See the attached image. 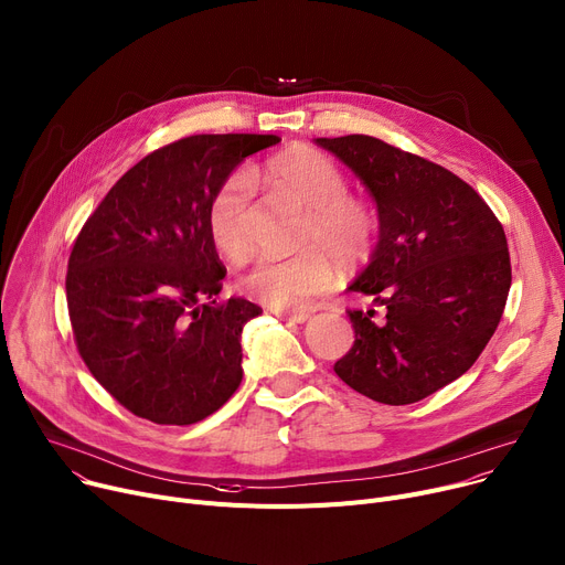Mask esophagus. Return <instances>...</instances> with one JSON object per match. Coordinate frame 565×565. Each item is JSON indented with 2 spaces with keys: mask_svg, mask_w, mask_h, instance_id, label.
Returning <instances> with one entry per match:
<instances>
[{
  "mask_svg": "<svg viewBox=\"0 0 565 565\" xmlns=\"http://www.w3.org/2000/svg\"><path fill=\"white\" fill-rule=\"evenodd\" d=\"M273 313H275L279 320H286V322H299V324L307 322V320L311 318L307 311H284V309H275Z\"/></svg>",
  "mask_w": 565,
  "mask_h": 565,
  "instance_id": "34e87169",
  "label": "esophagus"
}]
</instances>
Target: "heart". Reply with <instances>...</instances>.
Masks as SVG:
<instances>
[{"label": "heart", "mask_w": 565, "mask_h": 565, "mask_svg": "<svg viewBox=\"0 0 565 565\" xmlns=\"http://www.w3.org/2000/svg\"><path fill=\"white\" fill-rule=\"evenodd\" d=\"M256 177L307 211L302 241L316 247L286 258H258L241 277V290L273 309H305L311 299L333 288V258L348 268L370 254L377 236V213L363 198L348 193L341 168L307 145L284 149ZM252 195V179L245 172H234L222 181L209 204L211 241L232 260L252 249L247 227Z\"/></svg>", "instance_id": "1"}]
</instances>
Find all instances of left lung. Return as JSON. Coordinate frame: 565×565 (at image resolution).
<instances>
[{"label": "left lung", "instance_id": "8db88e82", "mask_svg": "<svg viewBox=\"0 0 565 565\" xmlns=\"http://www.w3.org/2000/svg\"><path fill=\"white\" fill-rule=\"evenodd\" d=\"M365 183L380 243L350 290L386 307L348 311L352 350L333 370L356 393L413 404L459 380L495 333L511 288L507 236L472 185L372 136L316 138Z\"/></svg>", "mask_w": 565, "mask_h": 565}]
</instances>
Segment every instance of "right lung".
<instances>
[{"mask_svg":"<svg viewBox=\"0 0 565 565\" xmlns=\"http://www.w3.org/2000/svg\"><path fill=\"white\" fill-rule=\"evenodd\" d=\"M281 138L200 134L154 149L86 220L67 260L65 297L93 377L134 416L193 425L243 380V327L260 307L217 302L227 275L209 204L247 157Z\"/></svg>","mask_w":565,"mask_h":565,"instance_id":"right-lung-1","label":"right lung"}]
</instances>
